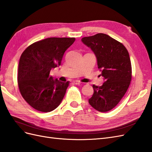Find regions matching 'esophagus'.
I'll return each instance as SVG.
<instances>
[{
    "label": "esophagus",
    "instance_id": "esophagus-1",
    "mask_svg": "<svg viewBox=\"0 0 152 152\" xmlns=\"http://www.w3.org/2000/svg\"><path fill=\"white\" fill-rule=\"evenodd\" d=\"M73 83L76 84V85H79V84H81V82L80 81H79V80H74V81L73 82Z\"/></svg>",
    "mask_w": 152,
    "mask_h": 152
}]
</instances>
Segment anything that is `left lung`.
I'll use <instances>...</instances> for the list:
<instances>
[{
  "mask_svg": "<svg viewBox=\"0 0 152 152\" xmlns=\"http://www.w3.org/2000/svg\"><path fill=\"white\" fill-rule=\"evenodd\" d=\"M82 42L94 53L102 86L93 85L94 93L89 99L92 107L100 112L113 109L126 94L132 77L129 54L124 45L104 34L82 39Z\"/></svg>",
  "mask_w": 152,
  "mask_h": 152,
  "instance_id": "8db88e82",
  "label": "left lung"
}]
</instances>
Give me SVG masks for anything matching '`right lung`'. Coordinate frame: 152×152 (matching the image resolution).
Here are the masks:
<instances>
[{"mask_svg": "<svg viewBox=\"0 0 152 152\" xmlns=\"http://www.w3.org/2000/svg\"><path fill=\"white\" fill-rule=\"evenodd\" d=\"M75 38L50 37L31 44L21 55L18 83L21 96L34 109L49 112L60 104L69 82H63L49 75L61 65L63 54Z\"/></svg>", "mask_w": 152, "mask_h": 152, "instance_id": "1", "label": "right lung"}]
</instances>
